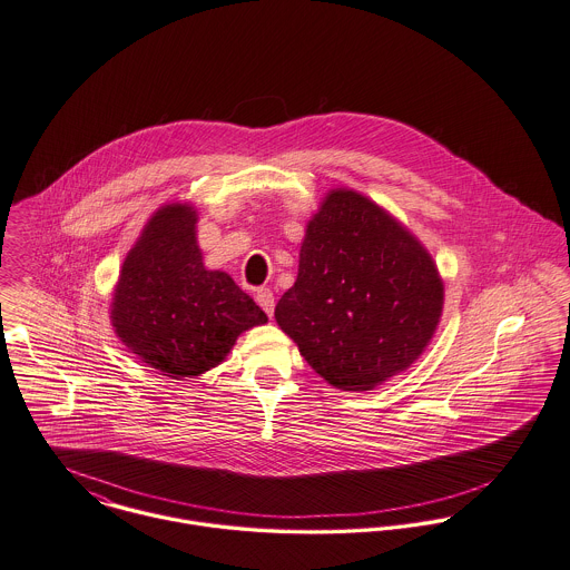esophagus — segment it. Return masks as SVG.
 I'll use <instances>...</instances> for the list:
<instances>
[{
	"mask_svg": "<svg viewBox=\"0 0 570 570\" xmlns=\"http://www.w3.org/2000/svg\"><path fill=\"white\" fill-rule=\"evenodd\" d=\"M255 301L259 305L261 309L265 311L269 317L274 313V294L267 289V287H259L257 294H255Z\"/></svg>",
	"mask_w": 570,
	"mask_h": 570,
	"instance_id": "1",
	"label": "esophagus"
}]
</instances>
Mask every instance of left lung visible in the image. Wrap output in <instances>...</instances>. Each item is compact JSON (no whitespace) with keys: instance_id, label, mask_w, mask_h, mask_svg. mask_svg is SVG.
I'll return each mask as SVG.
<instances>
[{"instance_id":"left-lung-1","label":"left lung","mask_w":570,"mask_h":570,"mask_svg":"<svg viewBox=\"0 0 570 570\" xmlns=\"http://www.w3.org/2000/svg\"><path fill=\"white\" fill-rule=\"evenodd\" d=\"M442 305L440 272L414 235L362 194L333 189L274 317L326 383L367 392L422 355Z\"/></svg>"}]
</instances>
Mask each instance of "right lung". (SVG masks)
Returning <instances> with one entry per match:
<instances>
[{"label": "right lung", "mask_w": 570, "mask_h": 570, "mask_svg": "<svg viewBox=\"0 0 570 570\" xmlns=\"http://www.w3.org/2000/svg\"><path fill=\"white\" fill-rule=\"evenodd\" d=\"M191 205H165L126 255L112 292L117 337L171 379L205 374L237 337L267 322L259 305L219 269H207Z\"/></svg>", "instance_id": "1"}]
</instances>
